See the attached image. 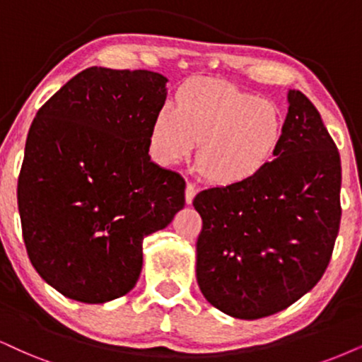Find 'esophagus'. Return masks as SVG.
Listing matches in <instances>:
<instances>
[{"label":"esophagus","instance_id":"esophagus-1","mask_svg":"<svg viewBox=\"0 0 362 362\" xmlns=\"http://www.w3.org/2000/svg\"><path fill=\"white\" fill-rule=\"evenodd\" d=\"M196 193H198V189H196V186H194V185H191V182H188V185H186V191H185L186 203H188V204L193 203V199H194Z\"/></svg>","mask_w":362,"mask_h":362}]
</instances>
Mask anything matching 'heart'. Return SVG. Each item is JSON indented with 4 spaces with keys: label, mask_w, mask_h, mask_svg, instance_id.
I'll use <instances>...</instances> for the list:
<instances>
[{
    "label": "heart",
    "mask_w": 362,
    "mask_h": 362,
    "mask_svg": "<svg viewBox=\"0 0 362 362\" xmlns=\"http://www.w3.org/2000/svg\"><path fill=\"white\" fill-rule=\"evenodd\" d=\"M284 139L279 105L216 78H194L166 104L151 126V147L163 164L194 153L196 164L220 186L243 185L257 176Z\"/></svg>",
    "instance_id": "b5f03b06"
}]
</instances>
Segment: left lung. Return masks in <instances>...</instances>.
<instances>
[{
    "label": "left lung",
    "instance_id": "1",
    "mask_svg": "<svg viewBox=\"0 0 362 362\" xmlns=\"http://www.w3.org/2000/svg\"><path fill=\"white\" fill-rule=\"evenodd\" d=\"M284 139L253 180L196 194V280L236 319L287 309L327 269L341 225V158L320 114L288 90Z\"/></svg>",
    "mask_w": 362,
    "mask_h": 362
}]
</instances>
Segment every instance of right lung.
I'll use <instances>...</instances> for the list:
<instances>
[{"instance_id":"1","label":"right lung","mask_w":362,"mask_h":362,"mask_svg":"<svg viewBox=\"0 0 362 362\" xmlns=\"http://www.w3.org/2000/svg\"><path fill=\"white\" fill-rule=\"evenodd\" d=\"M168 78L90 66L37 112L18 177L26 252L62 296L104 304L131 292L142 242L185 206L186 182L151 160Z\"/></svg>"}]
</instances>
